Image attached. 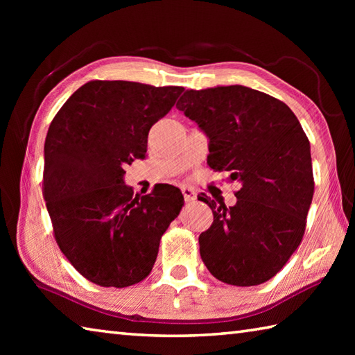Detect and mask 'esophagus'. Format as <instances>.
I'll return each mask as SVG.
<instances>
[{"instance_id":"34e87169","label":"esophagus","mask_w":355,"mask_h":355,"mask_svg":"<svg viewBox=\"0 0 355 355\" xmlns=\"http://www.w3.org/2000/svg\"><path fill=\"white\" fill-rule=\"evenodd\" d=\"M182 194H183L186 202H192V200L197 199L196 191L192 189V188H189V186H183V188H182Z\"/></svg>"}]
</instances>
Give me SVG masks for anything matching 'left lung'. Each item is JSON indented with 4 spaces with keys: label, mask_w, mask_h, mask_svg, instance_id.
<instances>
[{
    "label": "left lung",
    "mask_w": 355,
    "mask_h": 355,
    "mask_svg": "<svg viewBox=\"0 0 355 355\" xmlns=\"http://www.w3.org/2000/svg\"><path fill=\"white\" fill-rule=\"evenodd\" d=\"M177 107L207 133L208 166L241 186L235 207L200 197L213 211L202 260L224 284H264L302 241L315 191L309 137L284 101L244 86L191 89Z\"/></svg>",
    "instance_id": "8db88e82"
}]
</instances>
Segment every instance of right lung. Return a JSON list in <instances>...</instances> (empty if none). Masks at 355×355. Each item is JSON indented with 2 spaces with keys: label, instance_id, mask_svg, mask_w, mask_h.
<instances>
[{
  "label": "right lung",
  "instance_id": "1",
  "mask_svg": "<svg viewBox=\"0 0 355 355\" xmlns=\"http://www.w3.org/2000/svg\"><path fill=\"white\" fill-rule=\"evenodd\" d=\"M183 91L94 80L50 123L42 186L53 233L71 266L95 285L125 288L146 279L183 207L172 184L142 197L123 184V166L146 158L150 128Z\"/></svg>",
  "mask_w": 355,
  "mask_h": 355
}]
</instances>
